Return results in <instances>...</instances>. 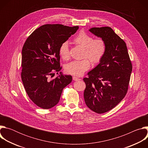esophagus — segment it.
<instances>
[{"label": "esophagus", "instance_id": "34e87169", "mask_svg": "<svg viewBox=\"0 0 148 148\" xmlns=\"http://www.w3.org/2000/svg\"><path fill=\"white\" fill-rule=\"evenodd\" d=\"M73 80H74V81H78V80H80V79H81L80 78H78V77H75V76H74V77H73Z\"/></svg>", "mask_w": 148, "mask_h": 148}]
</instances>
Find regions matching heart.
Masks as SVG:
<instances>
[{
  "label": "heart",
  "mask_w": 148,
  "mask_h": 148,
  "mask_svg": "<svg viewBox=\"0 0 148 148\" xmlns=\"http://www.w3.org/2000/svg\"><path fill=\"white\" fill-rule=\"evenodd\" d=\"M74 43L82 47V58L81 60L73 61L67 64L64 69L67 73L80 76L90 67V62L93 64L99 63L106 53L107 46L105 41L101 38L94 39L93 37L87 33L81 32L74 38ZM60 57L64 60L70 58L69 43L64 41L61 45L59 49Z\"/></svg>",
  "instance_id": "heart-1"
}]
</instances>
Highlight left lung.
<instances>
[{
	"label": "left lung",
	"mask_w": 148,
	"mask_h": 148,
	"mask_svg": "<svg viewBox=\"0 0 148 148\" xmlns=\"http://www.w3.org/2000/svg\"><path fill=\"white\" fill-rule=\"evenodd\" d=\"M89 31L105 41L107 50L88 77L83 79L86 85L84 98L90 110L103 114L116 107L127 93L132 66L126 43L111 27Z\"/></svg>",
	"instance_id": "left-lung-1"
}]
</instances>
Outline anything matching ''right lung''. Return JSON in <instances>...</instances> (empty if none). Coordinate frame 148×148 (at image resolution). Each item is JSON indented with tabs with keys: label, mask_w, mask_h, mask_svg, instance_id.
<instances>
[{
	"label": "right lung",
	"mask_w": 148,
	"mask_h": 148,
	"mask_svg": "<svg viewBox=\"0 0 148 148\" xmlns=\"http://www.w3.org/2000/svg\"><path fill=\"white\" fill-rule=\"evenodd\" d=\"M78 28L45 25L36 29L23 45L22 80L30 99L41 108L50 109L57 105L62 90L72 81L71 75L60 72L59 49ZM55 72L60 74L51 80L49 77Z\"/></svg>",
	"instance_id": "1"
}]
</instances>
